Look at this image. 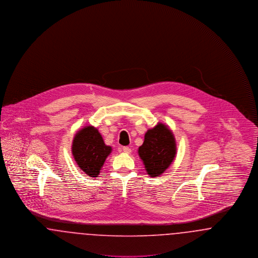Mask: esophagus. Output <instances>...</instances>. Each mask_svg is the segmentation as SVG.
<instances>
[{
    "instance_id": "1",
    "label": "esophagus",
    "mask_w": 258,
    "mask_h": 258,
    "mask_svg": "<svg viewBox=\"0 0 258 258\" xmlns=\"http://www.w3.org/2000/svg\"><path fill=\"white\" fill-rule=\"evenodd\" d=\"M123 149V153H125V154H130L131 152H132V149L130 147H127V146H124V147L122 148Z\"/></svg>"
}]
</instances>
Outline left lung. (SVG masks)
Segmentation results:
<instances>
[{
	"label": "left lung",
	"instance_id": "left-lung-1",
	"mask_svg": "<svg viewBox=\"0 0 258 258\" xmlns=\"http://www.w3.org/2000/svg\"><path fill=\"white\" fill-rule=\"evenodd\" d=\"M138 154L151 177H158L171 164L176 155V142L171 131L163 123L148 130Z\"/></svg>",
	"mask_w": 258,
	"mask_h": 258
}]
</instances>
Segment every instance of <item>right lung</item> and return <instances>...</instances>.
I'll return each instance as SVG.
<instances>
[{
  "label": "right lung",
  "mask_w": 258,
  "mask_h": 258,
  "mask_svg": "<svg viewBox=\"0 0 258 258\" xmlns=\"http://www.w3.org/2000/svg\"><path fill=\"white\" fill-rule=\"evenodd\" d=\"M72 151L80 169L90 177H98L112 149L104 144L96 127L88 125L74 136Z\"/></svg>",
  "instance_id": "1"
}]
</instances>
